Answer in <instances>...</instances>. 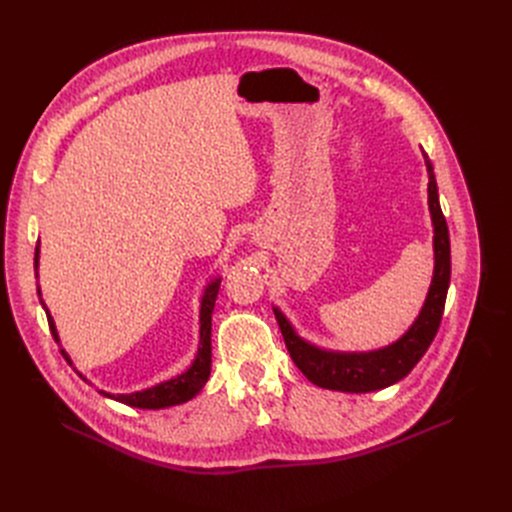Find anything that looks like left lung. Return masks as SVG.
<instances>
[{"mask_svg":"<svg viewBox=\"0 0 512 512\" xmlns=\"http://www.w3.org/2000/svg\"><path fill=\"white\" fill-rule=\"evenodd\" d=\"M423 158L429 175L427 204L433 225V277L419 316L396 342L369 352L327 350L300 337L287 316L273 306L291 360L314 385L348 394H367L394 385L415 369V364L423 358L437 329H440L452 271L450 235L442 214L440 196H437L433 164L425 152Z\"/></svg>","mask_w":512,"mask_h":512,"instance_id":"1","label":"left lung"}]
</instances>
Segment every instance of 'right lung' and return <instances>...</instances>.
Instances as JSON below:
<instances>
[{"label":"right lung","instance_id":"add662e5","mask_svg":"<svg viewBox=\"0 0 512 512\" xmlns=\"http://www.w3.org/2000/svg\"><path fill=\"white\" fill-rule=\"evenodd\" d=\"M35 277H39V243L35 248ZM218 289H221V277H214L204 289L202 300H200V344H198L196 358L191 360V364L183 373L170 377L166 381H160L152 387L139 389V392L110 394V392H104V389H100V394L110 398V400L123 402V404L133 406V408H145V410L177 406V404H183L191 398H196L202 392V387L206 385V381L210 377V367H212V339H210V335H212V310H214ZM37 294H39V302H41V306L47 314V323H50L52 335H54L56 342L60 344V335H58V329H56V323H54V316L50 314V310H47V306L41 298V287L39 285H37ZM60 352L64 354L68 364H72L68 352L64 348ZM83 379L87 381V377H83Z\"/></svg>","mask_w":512,"mask_h":512}]
</instances>
